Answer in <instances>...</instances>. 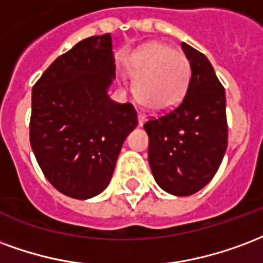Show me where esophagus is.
Returning <instances> with one entry per match:
<instances>
[{
  "label": "esophagus",
  "mask_w": 263,
  "mask_h": 263,
  "mask_svg": "<svg viewBox=\"0 0 263 263\" xmlns=\"http://www.w3.org/2000/svg\"><path fill=\"white\" fill-rule=\"evenodd\" d=\"M145 120H147V116H145L144 113L139 112V124L140 126H143V123H144Z\"/></svg>",
  "instance_id": "obj_1"
}]
</instances>
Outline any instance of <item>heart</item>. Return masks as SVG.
Returning <instances> with one entry per match:
<instances>
[{
	"label": "heart",
	"instance_id": "b5f03b06",
	"mask_svg": "<svg viewBox=\"0 0 263 263\" xmlns=\"http://www.w3.org/2000/svg\"><path fill=\"white\" fill-rule=\"evenodd\" d=\"M134 93L145 108L168 110L181 102L191 76L185 53L161 42L141 46L127 59Z\"/></svg>",
	"mask_w": 263,
	"mask_h": 263
}]
</instances>
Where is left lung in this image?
Returning <instances> with one entry per match:
<instances>
[{"mask_svg":"<svg viewBox=\"0 0 263 263\" xmlns=\"http://www.w3.org/2000/svg\"><path fill=\"white\" fill-rule=\"evenodd\" d=\"M191 80L179 105L144 123L148 162L165 192L189 196L206 186L227 148L226 93L208 57L182 43Z\"/></svg>","mask_w":263,"mask_h":263,"instance_id":"obj_1","label":"left lung"}]
</instances>
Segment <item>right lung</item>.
<instances>
[{
  "instance_id": "right-lung-1",
  "label": "right lung",
  "mask_w": 263,
  "mask_h": 263,
  "mask_svg": "<svg viewBox=\"0 0 263 263\" xmlns=\"http://www.w3.org/2000/svg\"><path fill=\"white\" fill-rule=\"evenodd\" d=\"M115 76L112 37L102 34L59 55L33 85L30 145L47 181L66 196L102 192L137 126L133 105L106 93Z\"/></svg>"
}]
</instances>
